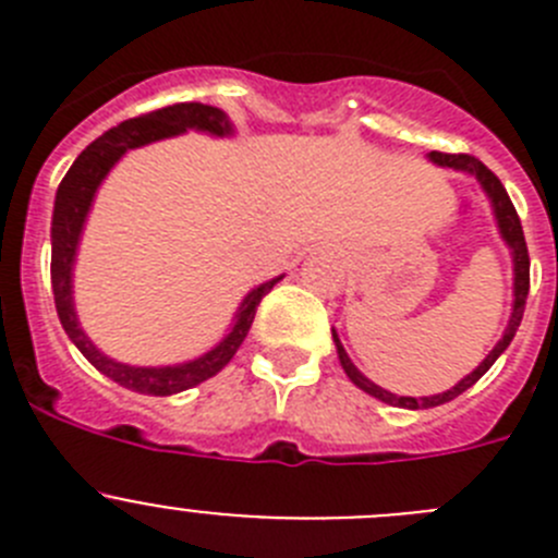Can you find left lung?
Returning <instances> with one entry per match:
<instances>
[{"instance_id": "1", "label": "left lung", "mask_w": 558, "mask_h": 558, "mask_svg": "<svg viewBox=\"0 0 558 558\" xmlns=\"http://www.w3.org/2000/svg\"><path fill=\"white\" fill-rule=\"evenodd\" d=\"M427 161H433L436 167H445V170H458V172H466V175H475V181L481 184V190L486 192V198H489V204H492V215H495L497 231H500V240L506 243V248H509L511 265H514V302H511V315H509V324H506V329H502V338L497 340L495 349H492V352L483 357L481 366H477L475 372L466 374L463 379H458L450 391L433 393V397H397V393L386 391V388H379L377 383H372L366 374L354 366L352 357H349L347 349H343V343H340L338 332L332 329V340H335V349H338L340 366H343V372H347V377L352 379L354 386H357L360 391L372 393V397L379 399V402H386V405L408 408V411H425V408L445 405V402L456 399L458 393H463L466 388L475 386L477 379L489 372L492 363H495V360L500 357L506 349H509L511 340H514L517 327H520V322H522V313H525V299H529V270H531L529 248H525V236H522V226H520V218H517L514 204L509 201V192L502 190L500 179H497L495 172L483 165V161H477L475 156H466V153L433 150V153H427Z\"/></svg>"}]
</instances>
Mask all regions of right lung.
<instances>
[{"instance_id":"add662e5","label":"right lung","mask_w":558,"mask_h":558,"mask_svg":"<svg viewBox=\"0 0 558 558\" xmlns=\"http://www.w3.org/2000/svg\"><path fill=\"white\" fill-rule=\"evenodd\" d=\"M186 131L209 133V136H234V125L226 117V111L215 106H204V102H179V106H167L159 111H150L136 120H125L117 128L106 131L100 140H95L86 150L75 159V165L69 167L63 175L61 186L56 192V209H52V293H56V310L61 318L63 329H66L69 340L81 349L83 357L92 363L100 374L111 377L113 383H120L122 388L136 393H150V397H170V393H181L186 388L201 386L204 379L215 377L220 368L234 357L240 343L248 335L251 324L263 295L274 288L282 276L268 279V282L256 284L254 290L245 293V299L236 307L234 318H231L229 329L223 338L209 349V352L198 354V357L184 360V363H172V366H131V363H120V360L108 357L106 352L95 347V340L83 332L81 322H77L75 310V263L77 248H81V236L86 229L88 211L95 204V195L100 184L106 181L113 165L125 156L128 150L145 147L150 142L172 140Z\"/></svg>"}]
</instances>
